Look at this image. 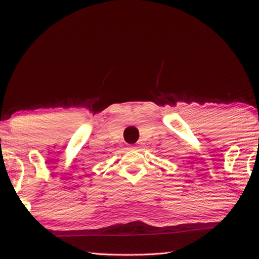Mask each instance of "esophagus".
<instances>
[{
	"instance_id": "obj_1",
	"label": "esophagus",
	"mask_w": 259,
	"mask_h": 259,
	"mask_svg": "<svg viewBox=\"0 0 259 259\" xmlns=\"http://www.w3.org/2000/svg\"><path fill=\"white\" fill-rule=\"evenodd\" d=\"M131 148H138V147H137V146H132Z\"/></svg>"
}]
</instances>
